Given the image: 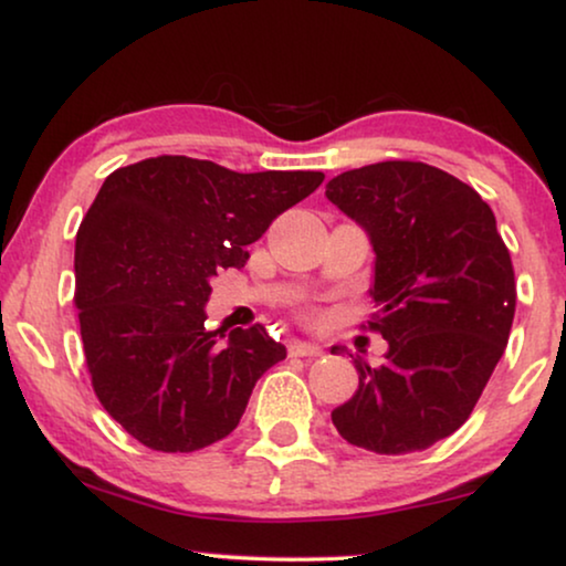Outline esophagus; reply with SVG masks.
<instances>
[{
  "instance_id": "1",
  "label": "esophagus",
  "mask_w": 566,
  "mask_h": 566,
  "mask_svg": "<svg viewBox=\"0 0 566 566\" xmlns=\"http://www.w3.org/2000/svg\"><path fill=\"white\" fill-rule=\"evenodd\" d=\"M287 349H290L292 357H321V354H323V346L321 344L300 342V338H295V342H290Z\"/></svg>"
}]
</instances>
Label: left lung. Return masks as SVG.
Segmentation results:
<instances>
[{"instance_id":"left-lung-1","label":"left lung","mask_w":566,"mask_h":566,"mask_svg":"<svg viewBox=\"0 0 566 566\" xmlns=\"http://www.w3.org/2000/svg\"><path fill=\"white\" fill-rule=\"evenodd\" d=\"M326 196L370 238V326L388 342L378 367L354 357L359 386L331 419L373 453L424 450L471 417L507 346L515 271L494 212L463 180L409 160L346 170Z\"/></svg>"}]
</instances>
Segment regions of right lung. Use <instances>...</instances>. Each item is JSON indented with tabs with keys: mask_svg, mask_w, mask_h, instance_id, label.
I'll return each instance as SVG.
<instances>
[{
	"mask_svg": "<svg viewBox=\"0 0 566 566\" xmlns=\"http://www.w3.org/2000/svg\"><path fill=\"white\" fill-rule=\"evenodd\" d=\"M318 170L235 172L184 155L113 170L80 224L74 303L103 409L142 446L193 453L228 437L255 380L287 357L263 326L207 331L212 279L243 269Z\"/></svg>",
	"mask_w": 566,
	"mask_h": 566,
	"instance_id": "1",
	"label": "right lung"
}]
</instances>
